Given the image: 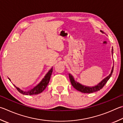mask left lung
<instances>
[{
  "label": "left lung",
  "mask_w": 123,
  "mask_h": 123,
  "mask_svg": "<svg viewBox=\"0 0 123 123\" xmlns=\"http://www.w3.org/2000/svg\"><path fill=\"white\" fill-rule=\"evenodd\" d=\"M102 32V31H101ZM102 33H103L104 32H102ZM113 47L112 48V54L113 55ZM113 66L112 68V69H111V73L110 74H109L108 76L106 77L105 79H104L102 81H100L99 83L97 84L96 86H83L81 84H80L79 82L76 81L74 78L73 76V75L70 74H69V79H70V81L71 84L73 86V87L74 88L76 89L77 90L80 91V92H83V93H92L96 92V91H99L103 87L105 84L106 83V82H108V80L110 79V77L111 76V75L113 73Z\"/></svg>",
  "instance_id": "8db88e82"
}]
</instances>
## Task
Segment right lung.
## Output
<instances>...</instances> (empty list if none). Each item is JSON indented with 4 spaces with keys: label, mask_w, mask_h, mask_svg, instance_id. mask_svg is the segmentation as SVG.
<instances>
[{
    "label": "right lung",
    "mask_w": 123,
    "mask_h": 123,
    "mask_svg": "<svg viewBox=\"0 0 123 123\" xmlns=\"http://www.w3.org/2000/svg\"><path fill=\"white\" fill-rule=\"evenodd\" d=\"M52 72H53V67H52V68H51L50 70L48 71L47 73L45 75V76H44V77L42 79L41 81L39 83L37 84L36 86H35L34 87V88L31 89V90H28L27 91L21 90V89L17 87L14 84L13 85H14V86L17 88L18 91L23 95H33L39 94V93L42 92V91L46 89L47 86H48L49 82V80L50 79V77H51V75H52ZM8 79L10 80V81H11V80L9 78Z\"/></svg>",
    "instance_id": "right-lung-1"
}]
</instances>
